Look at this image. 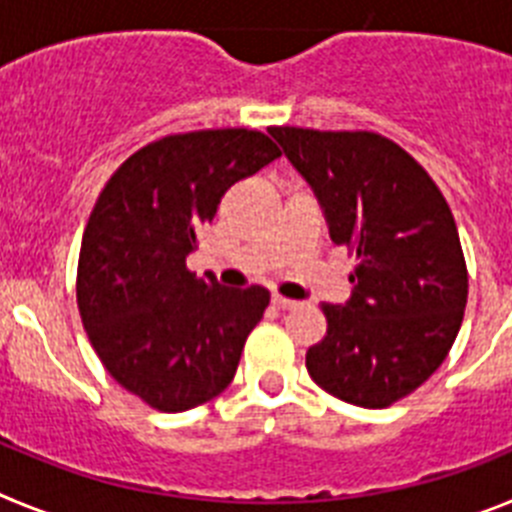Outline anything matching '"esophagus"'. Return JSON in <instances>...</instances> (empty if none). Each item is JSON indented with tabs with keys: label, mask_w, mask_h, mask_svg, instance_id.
Instances as JSON below:
<instances>
[{
	"label": "esophagus",
	"mask_w": 512,
	"mask_h": 512,
	"mask_svg": "<svg viewBox=\"0 0 512 512\" xmlns=\"http://www.w3.org/2000/svg\"><path fill=\"white\" fill-rule=\"evenodd\" d=\"M271 305L277 307V310H292V307H297V302L287 300V297H282V295H274L271 297Z\"/></svg>",
	"instance_id": "obj_1"
}]
</instances>
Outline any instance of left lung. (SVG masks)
<instances>
[{
	"instance_id": "8db88e82",
	"label": "left lung",
	"mask_w": 512,
	"mask_h": 512,
	"mask_svg": "<svg viewBox=\"0 0 512 512\" xmlns=\"http://www.w3.org/2000/svg\"><path fill=\"white\" fill-rule=\"evenodd\" d=\"M323 207L330 241L356 253L346 305L305 356L312 382L359 408L418 390L454 346L467 264L454 215L428 171L377 133L269 128Z\"/></svg>"
}]
</instances>
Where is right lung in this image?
Instances as JSON below:
<instances>
[{"label": "right lung", "instance_id": "obj_1", "mask_svg": "<svg viewBox=\"0 0 512 512\" xmlns=\"http://www.w3.org/2000/svg\"><path fill=\"white\" fill-rule=\"evenodd\" d=\"M282 156L259 130L166 135L110 176L84 228L76 302L104 369L161 413L233 382L264 318V287L228 289L187 269L223 194Z\"/></svg>", "mask_w": 512, "mask_h": 512}]
</instances>
